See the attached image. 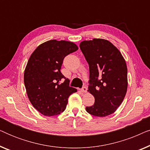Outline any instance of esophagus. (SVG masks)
I'll return each mask as SVG.
<instances>
[{
    "label": "esophagus",
    "mask_w": 150,
    "mask_h": 150,
    "mask_svg": "<svg viewBox=\"0 0 150 150\" xmlns=\"http://www.w3.org/2000/svg\"><path fill=\"white\" fill-rule=\"evenodd\" d=\"M87 88L86 87H83L81 89V91L83 92V93H86V92H87Z\"/></svg>",
    "instance_id": "1"
}]
</instances>
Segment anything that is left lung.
Instances as JSON below:
<instances>
[{
	"label": "left lung",
	"mask_w": 150,
	"mask_h": 150,
	"mask_svg": "<svg viewBox=\"0 0 150 150\" xmlns=\"http://www.w3.org/2000/svg\"><path fill=\"white\" fill-rule=\"evenodd\" d=\"M80 48L89 67L88 91L95 98L86 110L92 115L106 117L120 106L128 88V69L120 50L109 41H83Z\"/></svg>",
	"instance_id": "obj_1"
}]
</instances>
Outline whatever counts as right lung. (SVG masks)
Listing matches in <instances>:
<instances>
[{
    "label": "right lung",
    "mask_w": 150,
    "mask_h": 150,
    "mask_svg": "<svg viewBox=\"0 0 150 150\" xmlns=\"http://www.w3.org/2000/svg\"><path fill=\"white\" fill-rule=\"evenodd\" d=\"M79 48L74 43L52 40L37 48L28 59L24 82L30 103L45 116L63 112L68 98L76 89L61 72L63 59Z\"/></svg>",
    "instance_id": "right-lung-1"
}]
</instances>
